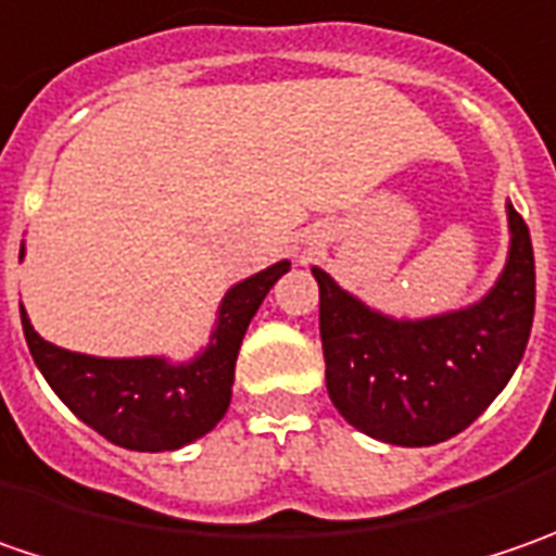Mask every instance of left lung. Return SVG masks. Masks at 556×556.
Segmentation results:
<instances>
[{
	"instance_id": "8db88e82",
	"label": "left lung",
	"mask_w": 556,
	"mask_h": 556,
	"mask_svg": "<svg viewBox=\"0 0 556 556\" xmlns=\"http://www.w3.org/2000/svg\"><path fill=\"white\" fill-rule=\"evenodd\" d=\"M510 256L477 306L395 321L362 306L321 268L318 328L333 408L390 445L458 437L517 371L535 315V256L523 216L507 203Z\"/></svg>"
}]
</instances>
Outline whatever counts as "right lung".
<instances>
[{"label": "right lung", "instance_id": "obj_1", "mask_svg": "<svg viewBox=\"0 0 556 556\" xmlns=\"http://www.w3.org/2000/svg\"><path fill=\"white\" fill-rule=\"evenodd\" d=\"M290 263H275L225 293L210 350L191 365L163 358H96L58 350L21 325L33 362L58 399L96 433L132 452H173L210 433L231 402L235 358L247 325Z\"/></svg>", "mask_w": 556, "mask_h": 556}]
</instances>
